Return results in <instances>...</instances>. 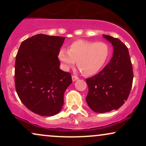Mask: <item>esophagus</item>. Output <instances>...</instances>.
Masks as SVG:
<instances>
[{
  "instance_id": "34e87169",
  "label": "esophagus",
  "mask_w": 146,
  "mask_h": 146,
  "mask_svg": "<svg viewBox=\"0 0 146 146\" xmlns=\"http://www.w3.org/2000/svg\"><path fill=\"white\" fill-rule=\"evenodd\" d=\"M78 79H79L78 77L75 76V75H72V80H73V82L76 81V80H78Z\"/></svg>"
}]
</instances>
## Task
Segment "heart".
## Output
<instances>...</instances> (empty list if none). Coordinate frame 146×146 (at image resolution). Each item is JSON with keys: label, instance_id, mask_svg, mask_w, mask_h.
<instances>
[{"label": "heart", "instance_id": "b5f03b06", "mask_svg": "<svg viewBox=\"0 0 146 146\" xmlns=\"http://www.w3.org/2000/svg\"><path fill=\"white\" fill-rule=\"evenodd\" d=\"M109 46L105 42L78 40L68 46V50L61 48L58 59L65 71L77 66L86 76L97 73L104 65L109 56Z\"/></svg>", "mask_w": 146, "mask_h": 146}]
</instances>
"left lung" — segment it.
Returning a JSON list of instances; mask_svg holds the SVG:
<instances>
[{
  "mask_svg": "<svg viewBox=\"0 0 146 146\" xmlns=\"http://www.w3.org/2000/svg\"><path fill=\"white\" fill-rule=\"evenodd\" d=\"M103 36L113 45V58L102 71L86 79L88 87L86 101L90 109L99 113L120 108L128 98L133 80L127 46L118 38Z\"/></svg>",
  "mask_w": 146,
  "mask_h": 146,
  "instance_id": "1",
  "label": "left lung"
}]
</instances>
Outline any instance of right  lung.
<instances>
[{
    "mask_svg": "<svg viewBox=\"0 0 146 146\" xmlns=\"http://www.w3.org/2000/svg\"><path fill=\"white\" fill-rule=\"evenodd\" d=\"M65 38L37 34L21 43L15 62V86L21 101L41 116L61 110L71 73L60 69L58 53Z\"/></svg>",
    "mask_w": 146,
    "mask_h": 146,
    "instance_id": "add662e5",
    "label": "right lung"
}]
</instances>
